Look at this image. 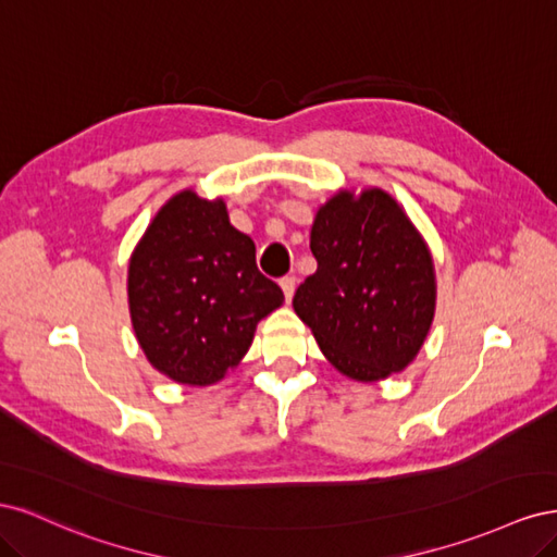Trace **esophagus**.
<instances>
[{
    "mask_svg": "<svg viewBox=\"0 0 557 557\" xmlns=\"http://www.w3.org/2000/svg\"><path fill=\"white\" fill-rule=\"evenodd\" d=\"M281 288H283V295L285 299H293V293H295V276H283L281 278Z\"/></svg>",
    "mask_w": 557,
    "mask_h": 557,
    "instance_id": "obj_1",
    "label": "esophagus"
}]
</instances>
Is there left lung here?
<instances>
[{"mask_svg":"<svg viewBox=\"0 0 557 557\" xmlns=\"http://www.w3.org/2000/svg\"><path fill=\"white\" fill-rule=\"evenodd\" d=\"M311 252L293 307L325 358L356 381L401 372L434 315L432 258L407 213L379 188L339 193L315 213Z\"/></svg>","mask_w":557,"mask_h":557,"instance_id":"8db88e82","label":"left lung"}]
</instances>
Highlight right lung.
I'll return each mask as SVG.
<instances>
[{"label":"right lung","mask_w":557,"mask_h":557,"mask_svg":"<svg viewBox=\"0 0 557 557\" xmlns=\"http://www.w3.org/2000/svg\"><path fill=\"white\" fill-rule=\"evenodd\" d=\"M134 334L156 369L178 383L209 385L237 367L258 320L283 305L260 274L256 244L234 230L223 199L185 190L148 225L129 260Z\"/></svg>","instance_id":"obj_1"}]
</instances>
